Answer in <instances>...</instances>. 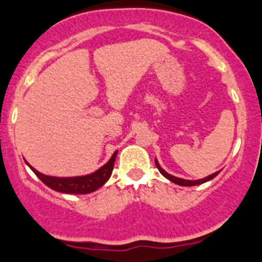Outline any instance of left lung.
Here are the masks:
<instances>
[{"label": "left lung", "mask_w": 262, "mask_h": 262, "mask_svg": "<svg viewBox=\"0 0 262 262\" xmlns=\"http://www.w3.org/2000/svg\"><path fill=\"white\" fill-rule=\"evenodd\" d=\"M155 163H156V166H157L158 171H160V172L162 173V175L165 176V178L167 179V180H170L171 182H173V184H176V185H180V186H195V185L204 184V182L212 180V179L215 178V176L218 175L219 172H221V171H216V172L212 173V175L207 176V178H204V179H199V180H185V179L176 178V176H172V175H170V173L166 172V171L163 170V168L160 166V163H158L157 158H156V160H155Z\"/></svg>", "instance_id": "left-lung-1"}]
</instances>
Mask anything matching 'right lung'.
<instances>
[{
	"instance_id": "1",
	"label": "right lung",
	"mask_w": 262,
	"mask_h": 262,
	"mask_svg": "<svg viewBox=\"0 0 262 262\" xmlns=\"http://www.w3.org/2000/svg\"><path fill=\"white\" fill-rule=\"evenodd\" d=\"M116 155H118V150H115L112 158L95 172L83 176H73V178H55V176L44 175V173L36 171L26 161L25 162L33 170V172L52 190L63 192V194H90V192H94L95 190L100 189L109 180L113 168H114Z\"/></svg>"
}]
</instances>
